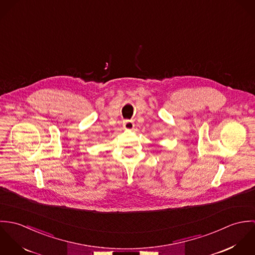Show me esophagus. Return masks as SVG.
I'll list each match as a JSON object with an SVG mask.
<instances>
[{
	"mask_svg": "<svg viewBox=\"0 0 255 255\" xmlns=\"http://www.w3.org/2000/svg\"><path fill=\"white\" fill-rule=\"evenodd\" d=\"M123 127H124L125 129L131 130L134 128V123L132 121H125L124 124H123Z\"/></svg>",
	"mask_w": 255,
	"mask_h": 255,
	"instance_id": "esophagus-1",
	"label": "esophagus"
}]
</instances>
